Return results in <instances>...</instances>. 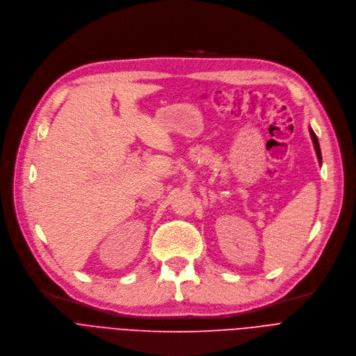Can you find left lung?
<instances>
[{
    "mask_svg": "<svg viewBox=\"0 0 356 356\" xmlns=\"http://www.w3.org/2000/svg\"><path fill=\"white\" fill-rule=\"evenodd\" d=\"M309 131H310V136H312V140H313V145H314V149H316V153H317V159H318V163L321 164V152H320V145H318V138L316 136V133L313 131L312 127H309Z\"/></svg>",
    "mask_w": 356,
    "mask_h": 356,
    "instance_id": "left-lung-1",
    "label": "left lung"
}]
</instances>
